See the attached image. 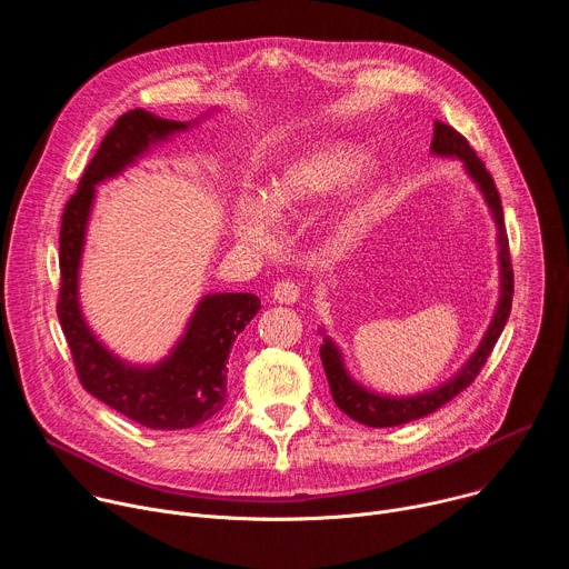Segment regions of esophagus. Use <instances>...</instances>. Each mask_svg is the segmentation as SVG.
<instances>
[{"mask_svg":"<svg viewBox=\"0 0 569 569\" xmlns=\"http://www.w3.org/2000/svg\"><path fill=\"white\" fill-rule=\"evenodd\" d=\"M299 295H301V290L295 281H279L272 290V299L277 303H295L299 299Z\"/></svg>","mask_w":569,"mask_h":569,"instance_id":"esophagus-1","label":"esophagus"}]
</instances>
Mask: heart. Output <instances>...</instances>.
<instances>
[{
	"label": "heart",
	"mask_w": 569,
	"mask_h": 569,
	"mask_svg": "<svg viewBox=\"0 0 569 569\" xmlns=\"http://www.w3.org/2000/svg\"><path fill=\"white\" fill-rule=\"evenodd\" d=\"M371 176L373 171L365 159H356L351 164V150L345 146L312 150L274 176L261 198H240L236 209V236L250 248H268L274 238L272 218L331 193L340 182L342 196L349 202L358 200L367 191Z\"/></svg>",
	"instance_id": "1"
}]
</instances>
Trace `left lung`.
<instances>
[{"instance_id": "left-lung-1", "label": "left lung", "mask_w": 569, "mask_h": 569, "mask_svg": "<svg viewBox=\"0 0 569 569\" xmlns=\"http://www.w3.org/2000/svg\"><path fill=\"white\" fill-rule=\"evenodd\" d=\"M430 152L437 154V157L459 159L466 176L479 189L486 207H489V211H491V218H493L496 231H498L500 297H498V306H496V312L491 317L489 329H486L479 347L461 365V369H457L455 376L448 378L446 382H441L439 387H435L430 391L412 393V396H389V393H380V391L369 389L362 382H358L347 369L342 349L333 342V338L327 336V331L319 329V333L323 336V342L319 347V356H321L323 371H327L336 405L347 417H351L353 421H358L362 426H369V428L402 426V423L423 419V417L437 412L439 408H443L448 400H452L457 393H461L477 378L486 358L491 356L498 338L502 336V331L507 327L509 312H511L513 270H511V254H509V238H507L500 193L496 189V182H493L491 173L486 171L483 161L475 154L470 143L455 128H450L448 123L435 121V137H432Z\"/></svg>"}]
</instances>
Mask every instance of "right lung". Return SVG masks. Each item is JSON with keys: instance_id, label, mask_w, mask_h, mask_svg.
I'll return each instance as SVG.
<instances>
[{"instance_id": "right-lung-1", "label": "right lung", "mask_w": 569, "mask_h": 569, "mask_svg": "<svg viewBox=\"0 0 569 569\" xmlns=\"http://www.w3.org/2000/svg\"><path fill=\"white\" fill-rule=\"evenodd\" d=\"M207 117L209 112L193 121H169L146 110L119 117L80 178L60 224L58 317L78 378L94 398L150 430L196 428L222 410L229 351L236 336L261 310V299L252 292L204 295L169 356L154 365H132L112 353L90 329L78 297L80 263L97 187L134 167L150 148Z\"/></svg>"}]
</instances>
